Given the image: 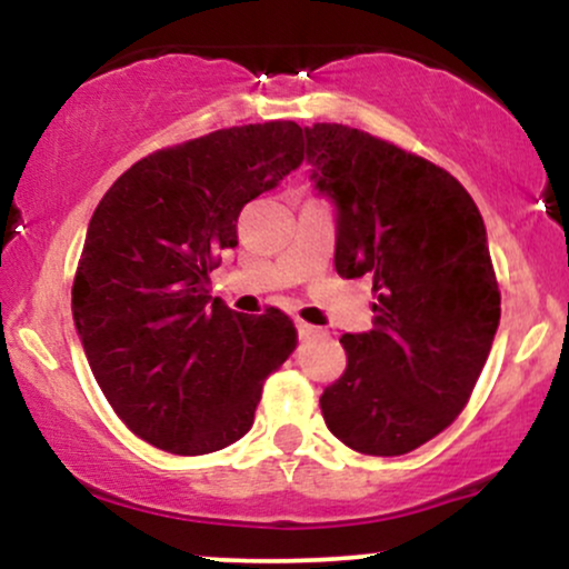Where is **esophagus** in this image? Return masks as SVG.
Returning a JSON list of instances; mask_svg holds the SVG:
<instances>
[{"label":"esophagus","mask_w":569,"mask_h":569,"mask_svg":"<svg viewBox=\"0 0 569 569\" xmlns=\"http://www.w3.org/2000/svg\"><path fill=\"white\" fill-rule=\"evenodd\" d=\"M297 331H299V339H302V342H310V339L321 337V329H318V326H310L305 321H297Z\"/></svg>","instance_id":"34e87169"}]
</instances>
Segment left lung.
I'll list each match as a JSON object with an SVG mask.
<instances>
[{
    "mask_svg": "<svg viewBox=\"0 0 569 569\" xmlns=\"http://www.w3.org/2000/svg\"><path fill=\"white\" fill-rule=\"evenodd\" d=\"M316 189L335 202V267L371 278L375 329L342 335L326 428L363 455H407L468 403L500 323L485 219L433 162L358 128H305Z\"/></svg>",
    "mask_w": 569,
    "mask_h": 569,
    "instance_id": "8db88e82",
    "label": "left lung"
}]
</instances>
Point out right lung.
<instances>
[{
  "instance_id": "obj_1",
  "label": "right lung",
  "mask_w": 569,
  "mask_h": 569,
  "mask_svg": "<svg viewBox=\"0 0 569 569\" xmlns=\"http://www.w3.org/2000/svg\"><path fill=\"white\" fill-rule=\"evenodd\" d=\"M302 162V128L213 130L130 166L98 202L71 316L98 388L152 447L208 455L251 430L262 385L297 348L280 310L243 316L208 293L246 202Z\"/></svg>"
}]
</instances>
